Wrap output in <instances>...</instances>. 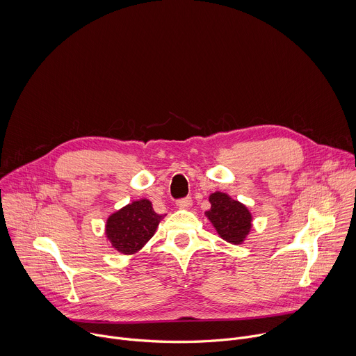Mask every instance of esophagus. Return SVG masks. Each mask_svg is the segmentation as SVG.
Wrapping results in <instances>:
<instances>
[{"label": "esophagus", "instance_id": "1", "mask_svg": "<svg viewBox=\"0 0 356 356\" xmlns=\"http://www.w3.org/2000/svg\"><path fill=\"white\" fill-rule=\"evenodd\" d=\"M191 202H193L191 197H183V198H180V200L176 201V204H177L179 207H181V209H188V207L191 206Z\"/></svg>", "mask_w": 356, "mask_h": 356}]
</instances>
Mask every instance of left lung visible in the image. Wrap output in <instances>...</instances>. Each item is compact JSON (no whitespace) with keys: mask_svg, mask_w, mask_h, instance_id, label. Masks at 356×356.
<instances>
[{"mask_svg":"<svg viewBox=\"0 0 356 356\" xmlns=\"http://www.w3.org/2000/svg\"><path fill=\"white\" fill-rule=\"evenodd\" d=\"M211 209L206 216L216 227L222 239L231 243H242L250 229V213L239 201L231 200L225 193H214L210 195Z\"/></svg>","mask_w":356,"mask_h":356,"instance_id":"8db88e82","label":"left lung"}]
</instances>
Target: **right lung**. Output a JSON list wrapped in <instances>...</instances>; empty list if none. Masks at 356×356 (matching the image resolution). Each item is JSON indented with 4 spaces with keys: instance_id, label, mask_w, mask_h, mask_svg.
I'll return each instance as SVG.
<instances>
[{
    "instance_id": "right-lung-1",
    "label": "right lung",
    "mask_w": 356,
    "mask_h": 356,
    "mask_svg": "<svg viewBox=\"0 0 356 356\" xmlns=\"http://www.w3.org/2000/svg\"><path fill=\"white\" fill-rule=\"evenodd\" d=\"M162 218L149 200L134 201L107 220L106 235L117 250L129 255L154 236Z\"/></svg>"
}]
</instances>
